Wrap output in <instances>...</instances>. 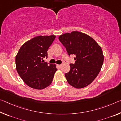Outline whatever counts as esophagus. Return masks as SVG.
I'll return each mask as SVG.
<instances>
[{"mask_svg": "<svg viewBox=\"0 0 121 121\" xmlns=\"http://www.w3.org/2000/svg\"><path fill=\"white\" fill-rule=\"evenodd\" d=\"M57 66H58L59 68H61V67H62V65H57Z\"/></svg>", "mask_w": 121, "mask_h": 121, "instance_id": "esophagus-1", "label": "esophagus"}]
</instances>
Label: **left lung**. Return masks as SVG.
<instances>
[{
    "mask_svg": "<svg viewBox=\"0 0 121 121\" xmlns=\"http://www.w3.org/2000/svg\"><path fill=\"white\" fill-rule=\"evenodd\" d=\"M68 54L75 55L74 64H70V70L65 74L67 81L76 88H82L91 84L102 68L104 56L102 50L94 39L78 31L66 33L59 37Z\"/></svg>",
    "mask_w": 121,
    "mask_h": 121,
    "instance_id": "left-lung-1",
    "label": "left lung"
}]
</instances>
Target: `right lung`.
<instances>
[{"mask_svg":"<svg viewBox=\"0 0 121 121\" xmlns=\"http://www.w3.org/2000/svg\"><path fill=\"white\" fill-rule=\"evenodd\" d=\"M55 35L37 36L23 45L16 56V69L27 85L36 89H43L51 85L56 65L43 62L47 51Z\"/></svg>","mask_w":121,"mask_h":121,"instance_id":"right-lung-1","label":"right lung"}]
</instances>
